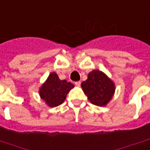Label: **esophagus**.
Returning a JSON list of instances; mask_svg holds the SVG:
<instances>
[{
    "label": "esophagus",
    "instance_id": "obj_1",
    "mask_svg": "<svg viewBox=\"0 0 150 150\" xmlns=\"http://www.w3.org/2000/svg\"><path fill=\"white\" fill-rule=\"evenodd\" d=\"M75 84L76 85V86H78V87H79V86H80V84H81V82H80V81H77V82H75Z\"/></svg>",
    "mask_w": 150,
    "mask_h": 150
}]
</instances>
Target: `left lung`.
Listing matches in <instances>:
<instances>
[{"instance_id": "8db88e82", "label": "left lung", "mask_w": 150, "mask_h": 150, "mask_svg": "<svg viewBox=\"0 0 150 150\" xmlns=\"http://www.w3.org/2000/svg\"><path fill=\"white\" fill-rule=\"evenodd\" d=\"M81 87L88 100L96 106H106L112 99L116 90L114 82L99 70L89 72L87 80L82 82Z\"/></svg>"}]
</instances>
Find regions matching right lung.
Masks as SVG:
<instances>
[{"label": "right lung", "mask_w": 150, "mask_h": 150, "mask_svg": "<svg viewBox=\"0 0 150 150\" xmlns=\"http://www.w3.org/2000/svg\"><path fill=\"white\" fill-rule=\"evenodd\" d=\"M75 86L67 80H61L55 72H51L39 88V96L48 107L62 104L69 91Z\"/></svg>", "instance_id": "1"}]
</instances>
